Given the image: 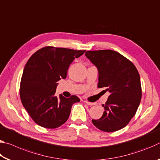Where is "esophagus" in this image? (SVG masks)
Listing matches in <instances>:
<instances>
[{"instance_id": "esophagus-1", "label": "esophagus", "mask_w": 160, "mask_h": 160, "mask_svg": "<svg viewBox=\"0 0 160 160\" xmlns=\"http://www.w3.org/2000/svg\"><path fill=\"white\" fill-rule=\"evenodd\" d=\"M87 104L89 105V106H93V105H94V103L93 102H88V101H85V102Z\"/></svg>"}]
</instances>
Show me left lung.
<instances>
[{"label":"left lung","mask_w":160,"mask_h":160,"mask_svg":"<svg viewBox=\"0 0 160 160\" xmlns=\"http://www.w3.org/2000/svg\"><path fill=\"white\" fill-rule=\"evenodd\" d=\"M85 56L98 70V88L110 92L102 105V116L92 119V123L102 131H118L129 123L140 105L142 90L138 71L131 61L115 51H89Z\"/></svg>","instance_id":"obj_1"}]
</instances>
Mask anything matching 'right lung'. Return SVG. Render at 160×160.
<instances>
[{
	"label": "right lung",
	"instance_id": "add662e5",
	"mask_svg": "<svg viewBox=\"0 0 160 160\" xmlns=\"http://www.w3.org/2000/svg\"><path fill=\"white\" fill-rule=\"evenodd\" d=\"M85 50L46 47L36 51L26 63L20 94L23 107L38 125L46 128L61 126L68 118L72 104L80 99L55 96L57 82L66 79L70 63Z\"/></svg>",
	"mask_w": 160,
	"mask_h": 160
}]
</instances>
